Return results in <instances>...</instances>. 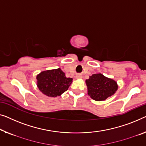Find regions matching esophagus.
Here are the masks:
<instances>
[{
    "label": "esophagus",
    "instance_id": "esophagus-1",
    "mask_svg": "<svg viewBox=\"0 0 146 146\" xmlns=\"http://www.w3.org/2000/svg\"><path fill=\"white\" fill-rule=\"evenodd\" d=\"M81 77H82V76L80 75H77V78H79H79H81Z\"/></svg>",
    "mask_w": 146,
    "mask_h": 146
}]
</instances>
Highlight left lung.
I'll list each match as a JSON object with an SVG mask.
<instances>
[{"label":"left lung","instance_id":"1","mask_svg":"<svg viewBox=\"0 0 146 146\" xmlns=\"http://www.w3.org/2000/svg\"><path fill=\"white\" fill-rule=\"evenodd\" d=\"M88 94L96 101H104L113 95L117 89V82L101 73L93 74L86 80Z\"/></svg>","mask_w":146,"mask_h":146}]
</instances>
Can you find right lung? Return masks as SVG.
I'll list each match as a JSON object with an SVG mask.
<instances>
[{
	"label": "right lung",
	"instance_id": "right-lung-1",
	"mask_svg": "<svg viewBox=\"0 0 146 146\" xmlns=\"http://www.w3.org/2000/svg\"><path fill=\"white\" fill-rule=\"evenodd\" d=\"M38 88L48 97H57L67 90L72 78H67L60 68L46 70L36 76Z\"/></svg>",
	"mask_w": 146,
	"mask_h": 146
}]
</instances>
